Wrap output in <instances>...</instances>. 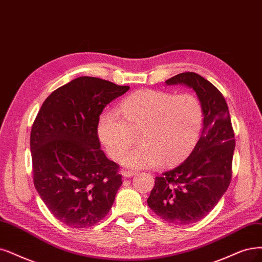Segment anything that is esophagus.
I'll return each mask as SVG.
<instances>
[{
  "instance_id": "1",
  "label": "esophagus",
  "mask_w": 262,
  "mask_h": 262,
  "mask_svg": "<svg viewBox=\"0 0 262 262\" xmlns=\"http://www.w3.org/2000/svg\"><path fill=\"white\" fill-rule=\"evenodd\" d=\"M122 175H123V177H125V178H129V177H132V176L135 175V172H134V171H130V170H122Z\"/></svg>"
}]
</instances>
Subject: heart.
<instances>
[{
    "label": "heart",
    "instance_id": "obj_1",
    "mask_svg": "<svg viewBox=\"0 0 262 262\" xmlns=\"http://www.w3.org/2000/svg\"><path fill=\"white\" fill-rule=\"evenodd\" d=\"M119 112L100 114L97 134L112 159H119L140 132V146L122 157L124 166L140 169L179 161L194 146L203 126V108L198 97L182 93L141 90L124 98Z\"/></svg>",
    "mask_w": 262,
    "mask_h": 262
}]
</instances>
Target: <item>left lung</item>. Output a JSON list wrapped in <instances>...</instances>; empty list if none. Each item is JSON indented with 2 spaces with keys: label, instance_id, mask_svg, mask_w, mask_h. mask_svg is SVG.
<instances>
[{
  "label": "left lung",
  "instance_id": "8db88e82",
  "mask_svg": "<svg viewBox=\"0 0 262 262\" xmlns=\"http://www.w3.org/2000/svg\"><path fill=\"white\" fill-rule=\"evenodd\" d=\"M165 83L186 85L196 93L204 114L203 130L180 165L156 177L147 203L162 219L185 226L204 218L226 193L232 177L234 132L225 97L204 77L185 72Z\"/></svg>",
  "mask_w": 262,
  "mask_h": 262
}]
</instances>
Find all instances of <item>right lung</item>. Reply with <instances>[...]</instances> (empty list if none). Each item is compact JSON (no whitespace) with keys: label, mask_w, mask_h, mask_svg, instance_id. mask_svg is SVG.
Listing matches in <instances>:
<instances>
[{"label":"right lung","mask_w":262,"mask_h":262,"mask_svg":"<svg viewBox=\"0 0 262 262\" xmlns=\"http://www.w3.org/2000/svg\"><path fill=\"white\" fill-rule=\"evenodd\" d=\"M128 90L80 76L48 96L34 120V187L52 214L71 228L103 219L122 185L119 165L100 149L97 125L104 106Z\"/></svg>","instance_id":"add662e5"}]
</instances>
